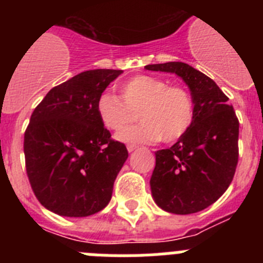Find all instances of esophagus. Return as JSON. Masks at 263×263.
Returning a JSON list of instances; mask_svg holds the SVG:
<instances>
[{"mask_svg":"<svg viewBox=\"0 0 263 263\" xmlns=\"http://www.w3.org/2000/svg\"><path fill=\"white\" fill-rule=\"evenodd\" d=\"M126 147H127V152L132 153V152H134V150H136L137 145H132V143H130V145H127Z\"/></svg>","mask_w":263,"mask_h":263,"instance_id":"34e87169","label":"esophagus"}]
</instances>
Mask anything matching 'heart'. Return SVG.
<instances>
[{"mask_svg": "<svg viewBox=\"0 0 263 263\" xmlns=\"http://www.w3.org/2000/svg\"><path fill=\"white\" fill-rule=\"evenodd\" d=\"M121 97L104 92L97 100V113L104 126L113 132L124 129L141 117L136 126L122 130V142H175L187 134L195 118V104L183 85L153 75H137L120 85ZM139 115H136V111Z\"/></svg>", "mask_w": 263, "mask_h": 263, "instance_id": "obj_1", "label": "heart"}]
</instances>
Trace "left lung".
<instances>
[{
    "mask_svg": "<svg viewBox=\"0 0 263 263\" xmlns=\"http://www.w3.org/2000/svg\"><path fill=\"white\" fill-rule=\"evenodd\" d=\"M148 71L173 72L191 90V129L170 148L155 153L150 185L155 203L170 213L205 210L228 190L238 163L240 122L228 97L203 72L182 62L148 64Z\"/></svg>",
    "mask_w": 263,
    "mask_h": 263,
    "instance_id": "1",
    "label": "left lung"
}]
</instances>
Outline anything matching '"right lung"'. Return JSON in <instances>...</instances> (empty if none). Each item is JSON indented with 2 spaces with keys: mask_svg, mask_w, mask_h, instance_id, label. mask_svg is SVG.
Segmentation results:
<instances>
[{
  "mask_svg": "<svg viewBox=\"0 0 263 263\" xmlns=\"http://www.w3.org/2000/svg\"><path fill=\"white\" fill-rule=\"evenodd\" d=\"M122 69H90L53 87L25 132V163L42 205L67 217L104 210L127 159L97 113V100Z\"/></svg>",
  "mask_w": 263,
  "mask_h": 263,
  "instance_id": "1",
  "label": "right lung"
}]
</instances>
